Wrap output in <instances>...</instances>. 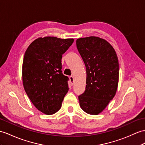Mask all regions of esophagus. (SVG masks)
<instances>
[{"label":"esophagus","instance_id":"esophagus-1","mask_svg":"<svg viewBox=\"0 0 145 145\" xmlns=\"http://www.w3.org/2000/svg\"><path fill=\"white\" fill-rule=\"evenodd\" d=\"M69 80H70V84L71 86H73L74 84V78L72 76H70L69 77Z\"/></svg>","mask_w":145,"mask_h":145}]
</instances>
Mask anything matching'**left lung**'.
I'll return each mask as SVG.
<instances>
[{"label":"left lung","mask_w":145,"mask_h":145,"mask_svg":"<svg viewBox=\"0 0 145 145\" xmlns=\"http://www.w3.org/2000/svg\"><path fill=\"white\" fill-rule=\"evenodd\" d=\"M76 46L86 68V87L78 97L80 106L87 113L103 111L117 91L119 66L114 48L103 39L80 38Z\"/></svg>","instance_id":"left-lung-1"}]
</instances>
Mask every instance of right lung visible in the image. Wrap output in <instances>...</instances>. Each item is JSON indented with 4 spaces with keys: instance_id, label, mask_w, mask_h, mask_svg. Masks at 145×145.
Returning <instances> with one entry per match:
<instances>
[{
    "instance_id": "add662e5",
    "label": "right lung",
    "mask_w": 145,
    "mask_h": 145,
    "mask_svg": "<svg viewBox=\"0 0 145 145\" xmlns=\"http://www.w3.org/2000/svg\"><path fill=\"white\" fill-rule=\"evenodd\" d=\"M73 42V39L39 37L32 42L24 54V90L35 107L45 114L57 112L68 91L69 78L62 73L61 58Z\"/></svg>"
}]
</instances>
